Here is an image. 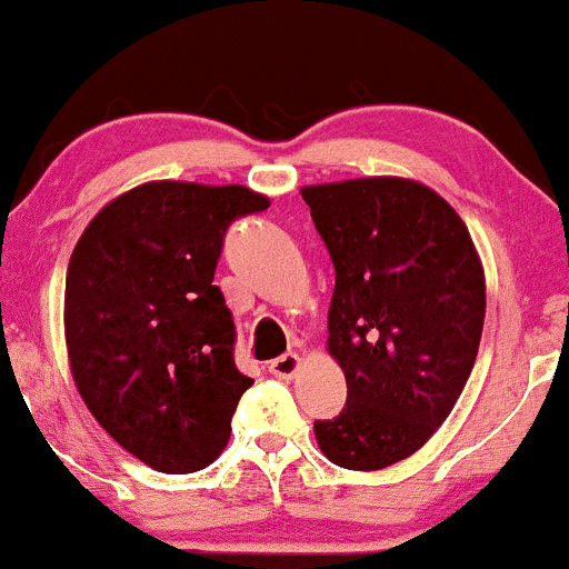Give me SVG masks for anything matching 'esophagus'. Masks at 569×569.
I'll use <instances>...</instances> for the list:
<instances>
[{
	"mask_svg": "<svg viewBox=\"0 0 569 569\" xmlns=\"http://www.w3.org/2000/svg\"><path fill=\"white\" fill-rule=\"evenodd\" d=\"M297 370H300V357H297L295 351H291V355H283V357H278V360L269 362V373L278 376V379H291V376H295Z\"/></svg>",
	"mask_w": 569,
	"mask_h": 569,
	"instance_id": "1",
	"label": "esophagus"
}]
</instances>
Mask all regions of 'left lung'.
<instances>
[{
    "label": "left lung",
    "instance_id": "obj_1",
    "mask_svg": "<svg viewBox=\"0 0 569 569\" xmlns=\"http://www.w3.org/2000/svg\"><path fill=\"white\" fill-rule=\"evenodd\" d=\"M302 199L335 264L327 349L346 376L343 411L313 422L316 441L343 469H387L436 433L475 368L480 256L456 209L415 179L310 184Z\"/></svg>",
    "mask_w": 569,
    "mask_h": 569
}]
</instances>
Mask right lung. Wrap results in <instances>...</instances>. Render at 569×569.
Masks as SVG:
<instances>
[{
  "label": "right lung",
  "mask_w": 569,
  "mask_h": 569,
  "mask_svg": "<svg viewBox=\"0 0 569 569\" xmlns=\"http://www.w3.org/2000/svg\"><path fill=\"white\" fill-rule=\"evenodd\" d=\"M269 199L242 184L147 182L83 229L64 283V340L83 403L163 475L223 452L239 398L237 327L212 286L223 237Z\"/></svg>",
  "instance_id": "add662e5"
}]
</instances>
